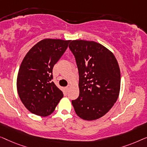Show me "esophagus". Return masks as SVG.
Returning <instances> with one entry per match:
<instances>
[{"label": "esophagus", "instance_id": "esophagus-1", "mask_svg": "<svg viewBox=\"0 0 147 147\" xmlns=\"http://www.w3.org/2000/svg\"><path fill=\"white\" fill-rule=\"evenodd\" d=\"M69 88H70V85H68L67 86H66V90H69Z\"/></svg>", "mask_w": 147, "mask_h": 147}]
</instances>
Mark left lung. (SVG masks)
I'll list each match as a JSON object with an SVG mask.
<instances>
[{
	"mask_svg": "<svg viewBox=\"0 0 147 147\" xmlns=\"http://www.w3.org/2000/svg\"><path fill=\"white\" fill-rule=\"evenodd\" d=\"M79 74V96L72 104L76 114L94 121L110 111L119 97L121 71L113 53L94 41L71 40Z\"/></svg>",
	"mask_w": 147,
	"mask_h": 147,
	"instance_id": "1",
	"label": "left lung"
}]
</instances>
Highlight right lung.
<instances>
[{"label":"right lung","instance_id":"1","mask_svg":"<svg viewBox=\"0 0 147 147\" xmlns=\"http://www.w3.org/2000/svg\"><path fill=\"white\" fill-rule=\"evenodd\" d=\"M70 41L43 39L33 46L22 60L16 87L20 100L33 114L50 115L63 97V92L52 81L53 69Z\"/></svg>","mask_w":147,"mask_h":147}]
</instances>
